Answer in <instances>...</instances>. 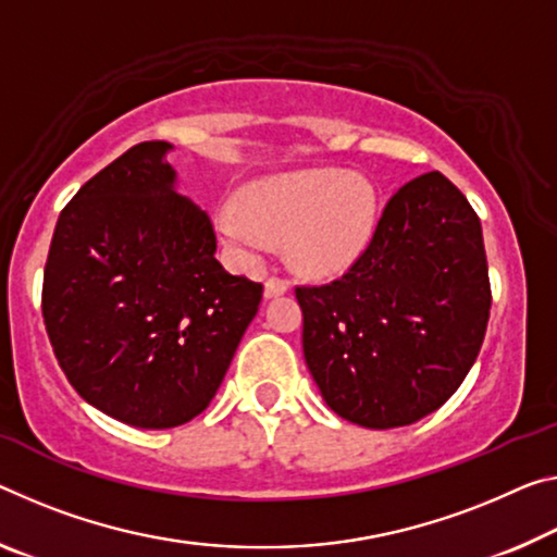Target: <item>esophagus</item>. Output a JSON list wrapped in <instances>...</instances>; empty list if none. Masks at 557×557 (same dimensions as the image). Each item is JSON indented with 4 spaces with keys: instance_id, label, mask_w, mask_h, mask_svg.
I'll return each mask as SVG.
<instances>
[{
    "instance_id": "1",
    "label": "esophagus",
    "mask_w": 557,
    "mask_h": 557,
    "mask_svg": "<svg viewBox=\"0 0 557 557\" xmlns=\"http://www.w3.org/2000/svg\"><path fill=\"white\" fill-rule=\"evenodd\" d=\"M289 289V282L282 280V277H270L264 282V297H280L285 295Z\"/></svg>"
}]
</instances>
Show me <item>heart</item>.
Segmentation results:
<instances>
[{
	"label": "heart",
	"instance_id": "heart-1",
	"mask_svg": "<svg viewBox=\"0 0 557 557\" xmlns=\"http://www.w3.org/2000/svg\"><path fill=\"white\" fill-rule=\"evenodd\" d=\"M379 193L344 168H307L247 185L240 206L218 210V227L245 258H260L272 240H289L299 270L334 275L351 268L376 233Z\"/></svg>",
	"mask_w": 557,
	"mask_h": 557
}]
</instances>
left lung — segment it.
<instances>
[{
	"mask_svg": "<svg viewBox=\"0 0 557 557\" xmlns=\"http://www.w3.org/2000/svg\"><path fill=\"white\" fill-rule=\"evenodd\" d=\"M302 349L322 399L367 429L436 411L479 357L491 312L481 220L438 171L401 185L361 258L297 287Z\"/></svg>",
	"mask_w": 557,
	"mask_h": 557,
	"instance_id": "left-lung-1",
	"label": "left lung"
}]
</instances>
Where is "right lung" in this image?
Segmentation results:
<instances>
[{
    "instance_id": "add662e5",
    "label": "right lung",
    "mask_w": 557,
    "mask_h": 557,
    "mask_svg": "<svg viewBox=\"0 0 557 557\" xmlns=\"http://www.w3.org/2000/svg\"><path fill=\"white\" fill-rule=\"evenodd\" d=\"M165 140L128 148L61 210L41 314L59 367L96 409L173 429L213 401L262 285L215 260L206 210L175 193Z\"/></svg>"
}]
</instances>
